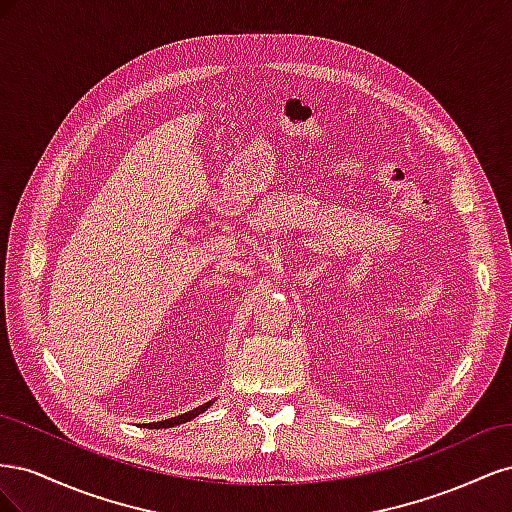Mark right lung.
Here are the masks:
<instances>
[{
  "label": "right lung",
  "instance_id": "obj_1",
  "mask_svg": "<svg viewBox=\"0 0 512 512\" xmlns=\"http://www.w3.org/2000/svg\"><path fill=\"white\" fill-rule=\"evenodd\" d=\"M213 401H207L205 406H198V408L185 412V414H179L175 418H166V421H158V423H147L145 427H149V429H166V427H175V425H181V423H188V421H192V418H196L200 412H205L213 404Z\"/></svg>",
  "mask_w": 512,
  "mask_h": 512
}]
</instances>
